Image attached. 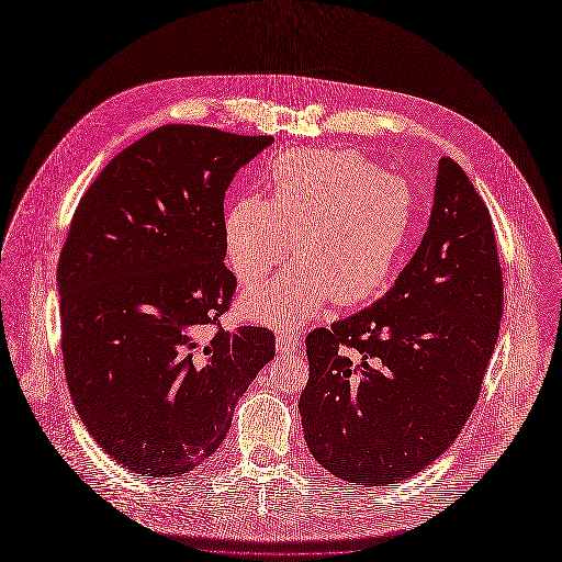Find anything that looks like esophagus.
Here are the masks:
<instances>
[{"label": "esophagus", "mask_w": 562, "mask_h": 562, "mask_svg": "<svg viewBox=\"0 0 562 562\" xmlns=\"http://www.w3.org/2000/svg\"><path fill=\"white\" fill-rule=\"evenodd\" d=\"M301 347V340L296 334H281L277 336V351L279 353H292Z\"/></svg>", "instance_id": "34e87169"}]
</instances>
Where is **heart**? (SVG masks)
Returning a JSON list of instances; mask_svg holds the SVG:
<instances>
[{
    "mask_svg": "<svg viewBox=\"0 0 562 562\" xmlns=\"http://www.w3.org/2000/svg\"><path fill=\"white\" fill-rule=\"evenodd\" d=\"M272 195L237 200L224 248L239 281L299 261L241 296V312L288 329L340 305L371 299L389 281L415 217L411 184L351 149H296L270 165Z\"/></svg>",
    "mask_w": 562,
    "mask_h": 562,
    "instance_id": "b5f03b06",
    "label": "heart"
}]
</instances>
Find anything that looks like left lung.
I'll use <instances>...</instances> for the list:
<instances>
[{"instance_id": "left-lung-1", "label": "left lung", "mask_w": 562, "mask_h": 562, "mask_svg": "<svg viewBox=\"0 0 562 562\" xmlns=\"http://www.w3.org/2000/svg\"><path fill=\"white\" fill-rule=\"evenodd\" d=\"M503 274L487 206L441 158L428 228L371 307L305 338L299 400L314 459L353 485L400 483L470 417L498 338Z\"/></svg>"}]
</instances>
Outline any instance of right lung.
<instances>
[{
	"mask_svg": "<svg viewBox=\"0 0 562 562\" xmlns=\"http://www.w3.org/2000/svg\"><path fill=\"white\" fill-rule=\"evenodd\" d=\"M272 143L158 127L75 211L57 268L66 378L94 441L140 476H182L209 459L274 358L266 327L200 336L237 288L224 266L226 189Z\"/></svg>",
	"mask_w": 562,
	"mask_h": 562,
	"instance_id": "1",
	"label": "right lung"
}]
</instances>
